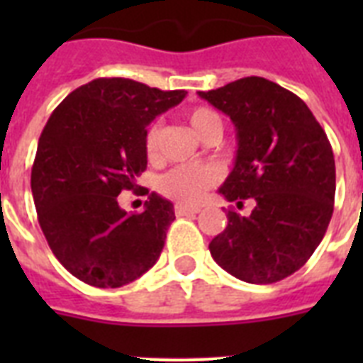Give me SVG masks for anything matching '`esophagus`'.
Instances as JSON below:
<instances>
[{"instance_id": "1", "label": "esophagus", "mask_w": 363, "mask_h": 363, "mask_svg": "<svg viewBox=\"0 0 363 363\" xmlns=\"http://www.w3.org/2000/svg\"><path fill=\"white\" fill-rule=\"evenodd\" d=\"M199 207H192V205H182V203H177L175 205V215L177 216H188V215H196L199 213Z\"/></svg>"}]
</instances>
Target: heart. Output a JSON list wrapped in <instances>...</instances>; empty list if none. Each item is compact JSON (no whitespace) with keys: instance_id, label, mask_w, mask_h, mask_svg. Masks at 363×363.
I'll list each match as a JSON object with an SVG mask.
<instances>
[{"instance_id":"heart-1","label":"heart","mask_w":363,"mask_h":363,"mask_svg":"<svg viewBox=\"0 0 363 363\" xmlns=\"http://www.w3.org/2000/svg\"><path fill=\"white\" fill-rule=\"evenodd\" d=\"M188 121L192 124L199 137L207 135L213 130H222L220 116L209 107H196L188 113ZM160 137H162V124H150L145 137V148L148 158H154L160 150ZM220 181V169L211 164H186L179 165L169 173H165L158 182L160 192L167 198L175 199L179 203H198L205 192Z\"/></svg>"}]
</instances>
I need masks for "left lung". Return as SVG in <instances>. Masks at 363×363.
Masks as SVG:
<instances>
[{
    "label": "left lung",
    "instance_id": "8db88e82",
    "mask_svg": "<svg viewBox=\"0 0 363 363\" xmlns=\"http://www.w3.org/2000/svg\"><path fill=\"white\" fill-rule=\"evenodd\" d=\"M232 118L238 156L218 192L248 216L228 211V226L209 242L222 269L250 284L282 281L303 267L332 220L335 160L326 131L286 88L264 77H245L199 92Z\"/></svg>",
    "mask_w": 363,
    "mask_h": 363
}]
</instances>
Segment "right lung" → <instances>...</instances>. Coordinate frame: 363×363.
<instances>
[{
	"label": "right lung",
	"mask_w": 363,
	"mask_h": 363,
	"mask_svg": "<svg viewBox=\"0 0 363 363\" xmlns=\"http://www.w3.org/2000/svg\"><path fill=\"white\" fill-rule=\"evenodd\" d=\"M131 79H96L48 118L31 167L39 226L60 264L79 281L118 288L158 262L173 203L150 194L145 211L118 205L147 169V125L184 99ZM148 194V190H147Z\"/></svg>",
	"instance_id": "1"
}]
</instances>
